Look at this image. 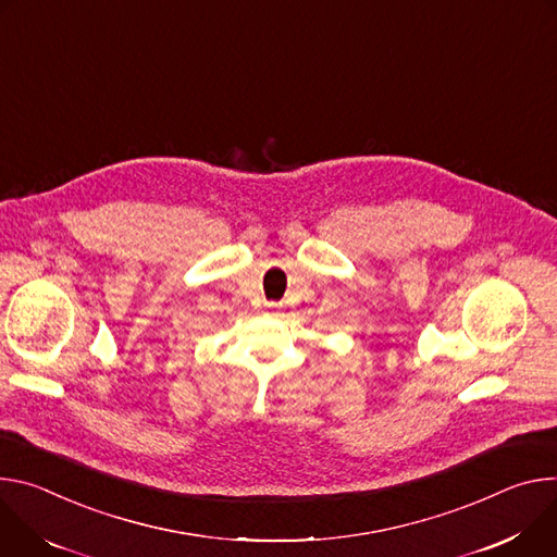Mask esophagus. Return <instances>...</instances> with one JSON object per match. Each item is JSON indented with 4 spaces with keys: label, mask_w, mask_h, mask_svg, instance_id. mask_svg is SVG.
<instances>
[{
    "label": "esophagus",
    "mask_w": 557,
    "mask_h": 557,
    "mask_svg": "<svg viewBox=\"0 0 557 557\" xmlns=\"http://www.w3.org/2000/svg\"><path fill=\"white\" fill-rule=\"evenodd\" d=\"M268 307H274V302H268Z\"/></svg>",
    "instance_id": "1"
}]
</instances>
